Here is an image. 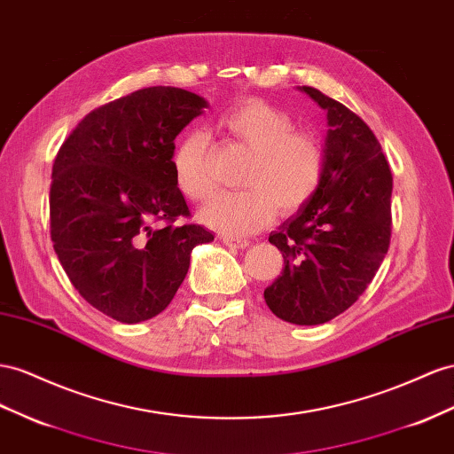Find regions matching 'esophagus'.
Wrapping results in <instances>:
<instances>
[{
    "instance_id": "1",
    "label": "esophagus",
    "mask_w": 454,
    "mask_h": 454,
    "mask_svg": "<svg viewBox=\"0 0 454 454\" xmlns=\"http://www.w3.org/2000/svg\"><path fill=\"white\" fill-rule=\"evenodd\" d=\"M222 240H223L225 247H229V248H247V247H250V242L247 239H240V237H227V235H223Z\"/></svg>"
}]
</instances>
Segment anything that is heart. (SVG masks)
<instances>
[{"label":"heart","instance_id":"b5f03b06","mask_svg":"<svg viewBox=\"0 0 454 454\" xmlns=\"http://www.w3.org/2000/svg\"><path fill=\"white\" fill-rule=\"evenodd\" d=\"M231 141L252 151L239 192H223L200 210V222L227 237H247L263 229L280 212L308 204L325 176V149L311 133L294 131V120L260 99L227 108L215 121ZM174 177L189 200L204 202L215 191L207 139L191 131L176 146Z\"/></svg>","mask_w":454,"mask_h":454}]
</instances>
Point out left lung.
Instances as JSON below:
<instances>
[{"label":"left lung","mask_w":454,"mask_h":454,"mask_svg":"<svg viewBox=\"0 0 454 454\" xmlns=\"http://www.w3.org/2000/svg\"><path fill=\"white\" fill-rule=\"evenodd\" d=\"M300 91L326 110L325 176L313 199L269 235L285 269L263 298L283 321L311 326L351 308L382 265L394 177L382 146L357 114L309 85Z\"/></svg>","instance_id":"obj_1"}]
</instances>
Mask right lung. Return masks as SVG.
<instances>
[{"instance_id":"add662e5","label":"right lung","mask_w":454,"mask_h":454,"mask_svg":"<svg viewBox=\"0 0 454 454\" xmlns=\"http://www.w3.org/2000/svg\"><path fill=\"white\" fill-rule=\"evenodd\" d=\"M207 103L156 85L91 110L60 146L49 191L53 248L80 296L120 323L162 313L185 278L200 225L176 185V137ZM162 223V228H156Z\"/></svg>"}]
</instances>
